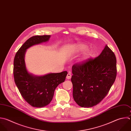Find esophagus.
<instances>
[{
  "label": "esophagus",
  "instance_id": "1",
  "mask_svg": "<svg viewBox=\"0 0 131 131\" xmlns=\"http://www.w3.org/2000/svg\"><path fill=\"white\" fill-rule=\"evenodd\" d=\"M71 77H72V75L71 74V73H68L67 74V79H70L71 78Z\"/></svg>",
  "mask_w": 131,
  "mask_h": 131
}]
</instances>
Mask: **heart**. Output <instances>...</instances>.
I'll use <instances>...</instances> for the list:
<instances>
[{
    "label": "heart",
    "mask_w": 131,
    "mask_h": 131,
    "mask_svg": "<svg viewBox=\"0 0 131 131\" xmlns=\"http://www.w3.org/2000/svg\"><path fill=\"white\" fill-rule=\"evenodd\" d=\"M87 49V46L82 43H77L73 45L71 48V53L73 55L78 54L85 51ZM93 51L91 49H87L83 53L82 57L79 60V62H84L88 60L92 56Z\"/></svg>",
    "instance_id": "obj_1"
}]
</instances>
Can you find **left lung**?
<instances>
[{
  "label": "left lung",
  "instance_id": "8db88e82",
  "mask_svg": "<svg viewBox=\"0 0 131 131\" xmlns=\"http://www.w3.org/2000/svg\"><path fill=\"white\" fill-rule=\"evenodd\" d=\"M73 97L79 106L90 107L107 94L116 77V58L106 45L101 54L72 68Z\"/></svg>",
  "mask_w": 131,
  "mask_h": 131
}]
</instances>
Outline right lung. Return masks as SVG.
<instances>
[{"mask_svg": "<svg viewBox=\"0 0 131 131\" xmlns=\"http://www.w3.org/2000/svg\"><path fill=\"white\" fill-rule=\"evenodd\" d=\"M51 35L34 36L28 39L16 53L13 74L15 84L24 99L31 106L42 107L52 101L57 86L64 82L68 72L49 73L37 76L28 72L25 63L27 50L49 41Z\"/></svg>", "mask_w": 131, "mask_h": 131, "instance_id": "right-lung-1", "label": "right lung"}]
</instances>
